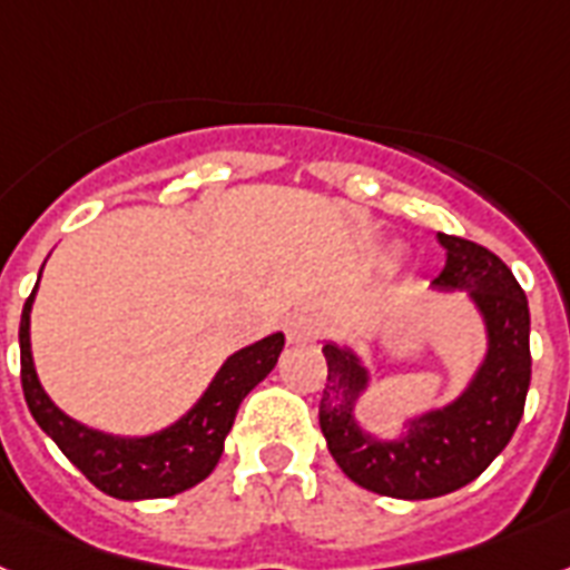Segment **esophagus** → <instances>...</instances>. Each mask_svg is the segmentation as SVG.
Returning a JSON list of instances; mask_svg holds the SVG:
<instances>
[{
    "label": "esophagus",
    "instance_id": "1",
    "mask_svg": "<svg viewBox=\"0 0 570 570\" xmlns=\"http://www.w3.org/2000/svg\"><path fill=\"white\" fill-rule=\"evenodd\" d=\"M326 335V317L317 312H296L288 320V341L291 343H312Z\"/></svg>",
    "mask_w": 570,
    "mask_h": 570
}]
</instances>
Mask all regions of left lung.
Listing matches in <instances>:
<instances>
[{
  "instance_id": "left-lung-1",
  "label": "left lung",
  "mask_w": 570,
  "mask_h": 570,
  "mask_svg": "<svg viewBox=\"0 0 570 570\" xmlns=\"http://www.w3.org/2000/svg\"><path fill=\"white\" fill-rule=\"evenodd\" d=\"M445 267L440 291H469L489 332L483 366L463 396L407 425L402 440H375L355 422L366 370L350 350L326 343L328 375L320 399V428L343 474L387 498L422 501L472 483L507 449L524 413L530 387V308L510 267L481 244L440 233Z\"/></svg>"
}]
</instances>
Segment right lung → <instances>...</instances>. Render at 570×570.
Masks as SVG:
<instances>
[{
  "instance_id": "1",
  "label": "right lung",
  "mask_w": 570,
  "mask_h": 570,
  "mask_svg": "<svg viewBox=\"0 0 570 570\" xmlns=\"http://www.w3.org/2000/svg\"><path fill=\"white\" fill-rule=\"evenodd\" d=\"M35 294L37 285L22 305L20 320V379L28 411L66 458L81 469L92 487L121 501L177 495L209 478L220 460L238 404L274 370L285 346V337L271 335L247 350L235 352L233 358L220 366V373L215 375L204 399L180 422L142 440H121V436H107L69 420L42 393L35 361H31V343H28V314H31Z\"/></svg>"
}]
</instances>
